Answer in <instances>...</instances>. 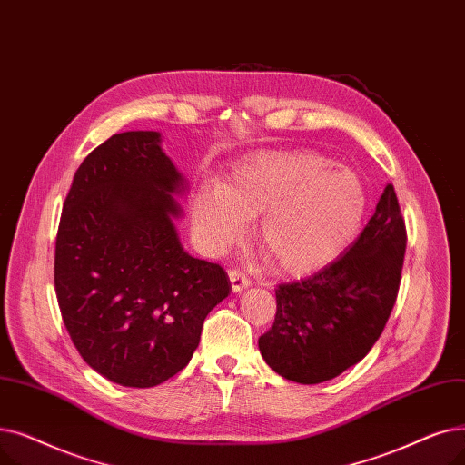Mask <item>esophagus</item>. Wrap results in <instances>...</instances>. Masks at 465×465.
Listing matches in <instances>:
<instances>
[{
  "label": "esophagus",
  "mask_w": 465,
  "mask_h": 465,
  "mask_svg": "<svg viewBox=\"0 0 465 465\" xmlns=\"http://www.w3.org/2000/svg\"><path fill=\"white\" fill-rule=\"evenodd\" d=\"M229 280H231V285H232V292H234V293L244 292L246 287L250 285V278H248L244 272H240V271H236V269L229 271Z\"/></svg>",
  "instance_id": "1"
}]
</instances>
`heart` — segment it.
Segmentation results:
<instances>
[{
	"label": "heart",
	"mask_w": 465,
	"mask_h": 465,
	"mask_svg": "<svg viewBox=\"0 0 465 465\" xmlns=\"http://www.w3.org/2000/svg\"><path fill=\"white\" fill-rule=\"evenodd\" d=\"M367 189L360 175L312 151L259 153L219 189H203L193 223L210 246H227L253 223L259 252L278 274L302 278L335 262L363 225Z\"/></svg>",
	"instance_id": "heart-1"
}]
</instances>
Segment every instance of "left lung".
Returning a JSON list of instances; mask_svg holds the SVG:
<instances>
[{"instance_id":"left-lung-1","label":"left lung","mask_w":465,"mask_h":465,"mask_svg":"<svg viewBox=\"0 0 465 465\" xmlns=\"http://www.w3.org/2000/svg\"><path fill=\"white\" fill-rule=\"evenodd\" d=\"M405 248V219L386 185L369 223L335 262L278 285L274 323L259 337L262 360L299 384L331 381L361 361L391 314Z\"/></svg>"}]
</instances>
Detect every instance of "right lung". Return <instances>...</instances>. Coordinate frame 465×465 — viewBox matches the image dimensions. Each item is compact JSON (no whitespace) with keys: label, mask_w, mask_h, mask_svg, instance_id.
I'll return each instance as SVG.
<instances>
[{"label":"right lung","mask_w":465,"mask_h":465,"mask_svg":"<svg viewBox=\"0 0 465 465\" xmlns=\"http://www.w3.org/2000/svg\"><path fill=\"white\" fill-rule=\"evenodd\" d=\"M187 183L151 130L121 132L81 163L56 234L54 290L81 358L107 381L151 388L193 358L227 272L191 257L172 194Z\"/></svg>","instance_id":"obj_1"}]
</instances>
